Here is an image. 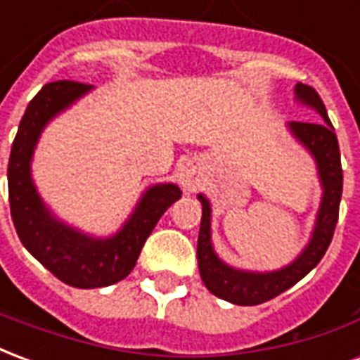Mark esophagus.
Masks as SVG:
<instances>
[{
    "instance_id": "1",
    "label": "esophagus",
    "mask_w": 360,
    "mask_h": 360,
    "mask_svg": "<svg viewBox=\"0 0 360 360\" xmlns=\"http://www.w3.org/2000/svg\"><path fill=\"white\" fill-rule=\"evenodd\" d=\"M177 179H179L181 188L185 193H195L196 188L200 187V183H202V172H200L198 164L187 162V164L181 167L179 173H177Z\"/></svg>"
}]
</instances>
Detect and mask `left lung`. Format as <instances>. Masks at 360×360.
Wrapping results in <instances>:
<instances>
[{"label": "left lung", "mask_w": 360, "mask_h": 360, "mask_svg": "<svg viewBox=\"0 0 360 360\" xmlns=\"http://www.w3.org/2000/svg\"><path fill=\"white\" fill-rule=\"evenodd\" d=\"M297 100L312 110L324 121H291L289 131L304 148L309 150L318 167V177L322 183V202L316 214V226L312 229L309 245L302 249L299 257L285 268L276 271H245L235 270L219 260L214 252L210 235V202L204 195H198L202 202V219L198 231V270L204 285L224 301L233 304H260L278 297L279 293L293 287L299 279H302L314 266L322 260L326 250L332 243L335 224L340 218L341 191H343V172H341V156L338 136L333 133L332 121L328 119V111L318 92L309 84H295Z\"/></svg>", "instance_id": "1"}]
</instances>
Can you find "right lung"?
<instances>
[{"mask_svg": "<svg viewBox=\"0 0 360 360\" xmlns=\"http://www.w3.org/2000/svg\"><path fill=\"white\" fill-rule=\"evenodd\" d=\"M90 89L75 81L44 84L20 119L7 165L11 218L20 243L56 278L79 289L105 287L127 278L158 219L181 198V188L173 183L148 187L125 226L105 239L69 227L46 208L30 177L36 142L51 117Z\"/></svg>", "mask_w": 360, "mask_h": 360, "instance_id": "right-lung-1", "label": "right lung"}]
</instances>
